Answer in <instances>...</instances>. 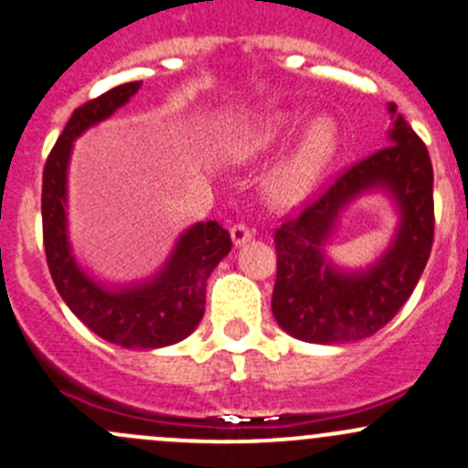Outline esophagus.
Here are the masks:
<instances>
[{
	"label": "esophagus",
	"mask_w": 468,
	"mask_h": 468,
	"mask_svg": "<svg viewBox=\"0 0 468 468\" xmlns=\"http://www.w3.org/2000/svg\"><path fill=\"white\" fill-rule=\"evenodd\" d=\"M230 238H233L235 247H242V244H247L249 239L253 238V230L244 224H235L233 229H230Z\"/></svg>",
	"instance_id": "obj_1"
}]
</instances>
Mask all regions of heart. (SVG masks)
<instances>
[{
    "instance_id": "heart-1",
    "label": "heart",
    "mask_w": 468,
    "mask_h": 468,
    "mask_svg": "<svg viewBox=\"0 0 468 468\" xmlns=\"http://www.w3.org/2000/svg\"><path fill=\"white\" fill-rule=\"evenodd\" d=\"M293 132V118L289 114H275L269 118L262 132V144H275L282 141ZM338 132L332 118L321 116L304 130L303 139L296 145V150L289 154V159L275 170V175L269 181V195L278 204H296L303 199L318 179L323 176L324 168L332 161L336 152Z\"/></svg>"
}]
</instances>
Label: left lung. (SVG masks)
<instances>
[{
    "label": "left lung",
    "mask_w": 468,
    "mask_h": 468,
    "mask_svg": "<svg viewBox=\"0 0 468 468\" xmlns=\"http://www.w3.org/2000/svg\"><path fill=\"white\" fill-rule=\"evenodd\" d=\"M388 112L395 118L388 130L390 145L350 165L318 199L275 230L278 271L271 309L280 327L300 341L336 346L372 336L410 298L429 262L435 233L431 156L406 118L397 114L395 102ZM372 189H383L396 201V239L370 268H336L324 255V242L340 210Z\"/></svg>",
    "instance_id": "1"
}]
</instances>
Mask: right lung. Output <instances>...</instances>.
Returning <instances> with one entry per match:
<instances>
[{
  "instance_id": "add662e5",
  "label": "right lung",
  "mask_w": 468,
  "mask_h": 468,
  "mask_svg": "<svg viewBox=\"0 0 468 468\" xmlns=\"http://www.w3.org/2000/svg\"><path fill=\"white\" fill-rule=\"evenodd\" d=\"M141 82H125L78 107L53 145L42 175V233L47 264L67 307L93 334L121 347L175 346L195 332L204 316L206 280L229 255L230 235L218 221L184 230L159 273L139 284L107 287L80 269L67 230V170L73 141L125 105Z\"/></svg>"
}]
</instances>
